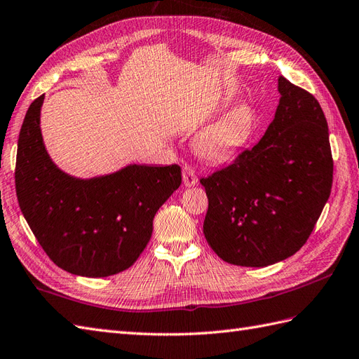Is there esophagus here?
I'll use <instances>...</instances> for the list:
<instances>
[{"label": "esophagus", "instance_id": "obj_1", "mask_svg": "<svg viewBox=\"0 0 359 359\" xmlns=\"http://www.w3.org/2000/svg\"><path fill=\"white\" fill-rule=\"evenodd\" d=\"M197 172L194 170V166L185 165L183 166V185L185 187H194L197 183Z\"/></svg>", "mask_w": 359, "mask_h": 359}]
</instances>
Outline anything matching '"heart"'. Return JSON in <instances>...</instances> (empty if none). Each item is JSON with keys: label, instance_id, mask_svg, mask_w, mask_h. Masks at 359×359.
I'll use <instances>...</instances> for the list:
<instances>
[{"label": "heart", "instance_id": "b5f03b06", "mask_svg": "<svg viewBox=\"0 0 359 359\" xmlns=\"http://www.w3.org/2000/svg\"><path fill=\"white\" fill-rule=\"evenodd\" d=\"M255 127V111L249 104H237L197 136L194 147L206 162L229 161L251 137Z\"/></svg>", "mask_w": 359, "mask_h": 359}]
</instances>
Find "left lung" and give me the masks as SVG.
Instances as JSON below:
<instances>
[{"instance_id":"left-lung-1","label":"left lung","mask_w":359,"mask_h":359,"mask_svg":"<svg viewBox=\"0 0 359 359\" xmlns=\"http://www.w3.org/2000/svg\"><path fill=\"white\" fill-rule=\"evenodd\" d=\"M278 91L260 142L200 179L208 196L205 238L231 264L263 268L294 255L330 196L333 159L323 108L283 76Z\"/></svg>"}]
</instances>
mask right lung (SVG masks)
Masks as SVG:
<instances>
[{
    "mask_svg": "<svg viewBox=\"0 0 359 359\" xmlns=\"http://www.w3.org/2000/svg\"><path fill=\"white\" fill-rule=\"evenodd\" d=\"M44 95L29 107L18 139L16 197L24 219L56 266L108 277L135 263L148 245L157 210L182 183L179 165H130L79 180L50 161L39 130Z\"/></svg>",
    "mask_w": 359,
    "mask_h": 359,
    "instance_id": "1",
    "label": "right lung"
}]
</instances>
